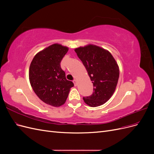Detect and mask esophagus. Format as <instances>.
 <instances>
[{
  "label": "esophagus",
  "mask_w": 154,
  "mask_h": 154,
  "mask_svg": "<svg viewBox=\"0 0 154 154\" xmlns=\"http://www.w3.org/2000/svg\"><path fill=\"white\" fill-rule=\"evenodd\" d=\"M73 83H74V85H75V86L77 85V84H78V80H76V79H75V80H73Z\"/></svg>",
  "instance_id": "obj_1"
}]
</instances>
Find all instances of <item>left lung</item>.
Listing matches in <instances>:
<instances>
[{
    "label": "left lung",
    "instance_id": "8db88e82",
    "mask_svg": "<svg viewBox=\"0 0 154 154\" xmlns=\"http://www.w3.org/2000/svg\"><path fill=\"white\" fill-rule=\"evenodd\" d=\"M76 53L92 81L94 92L83 100L88 106L103 105L115 92L119 76V69L113 56L100 46L88 44L76 48Z\"/></svg>",
    "mask_w": 154,
    "mask_h": 154
}]
</instances>
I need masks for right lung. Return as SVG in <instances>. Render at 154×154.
<instances>
[{"instance_id": "obj_1", "label": "right lung", "mask_w": 154, "mask_h": 154, "mask_svg": "<svg viewBox=\"0 0 154 154\" xmlns=\"http://www.w3.org/2000/svg\"><path fill=\"white\" fill-rule=\"evenodd\" d=\"M69 48L54 44L36 53L29 69V79L35 94L45 103L58 107L66 102L73 83L66 79L60 62Z\"/></svg>"}]
</instances>
